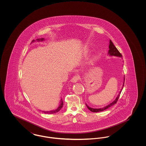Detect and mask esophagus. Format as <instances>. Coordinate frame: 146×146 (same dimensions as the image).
Wrapping results in <instances>:
<instances>
[{"instance_id": "34e87169", "label": "esophagus", "mask_w": 146, "mask_h": 146, "mask_svg": "<svg viewBox=\"0 0 146 146\" xmlns=\"http://www.w3.org/2000/svg\"><path fill=\"white\" fill-rule=\"evenodd\" d=\"M79 76H75L72 78L71 82L73 83H76L78 82V80H79Z\"/></svg>"}]
</instances>
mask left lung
I'll use <instances>...</instances> for the list:
<instances>
[{"label":"left lung","mask_w":146,"mask_h":146,"mask_svg":"<svg viewBox=\"0 0 146 146\" xmlns=\"http://www.w3.org/2000/svg\"><path fill=\"white\" fill-rule=\"evenodd\" d=\"M109 51H108V54L109 55L111 56H118V57H122L121 54L120 53V52L118 51V49H117V48L114 46V45L113 44V42H111V40H110V45H109ZM124 82H125V77H124ZM124 82L123 83V86H124ZM123 86L122 88V89H121V90L120 91V92L119 93V95H118V96L116 98V99L113 101L112 102L111 104H108V106H106L104 108H91L89 107L87 104H86V107H88V108L92 112H99V111H104V110L108 109V108L111 107L112 106H113L114 104H115L117 101H118V99H119V97L120 96V94L121 92V91L123 89Z\"/></svg>","instance_id":"1"}]
</instances>
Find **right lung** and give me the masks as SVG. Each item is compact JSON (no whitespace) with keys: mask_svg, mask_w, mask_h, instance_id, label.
I'll return each mask as SVG.
<instances>
[{"mask_svg":"<svg viewBox=\"0 0 146 146\" xmlns=\"http://www.w3.org/2000/svg\"><path fill=\"white\" fill-rule=\"evenodd\" d=\"M44 40V38H42V39H37V40H38V41H42V40ZM35 42V40H33V41L32 42ZM63 102L62 100L61 99V104H60V106H59V107L55 110H54V111H42V112H44V113H48V114H54V113H57V112H58V111H60V110H61V109L62 108V107H63Z\"/></svg>","mask_w":146,"mask_h":146,"instance_id":"right-lung-1","label":"right lung"}]
</instances>
